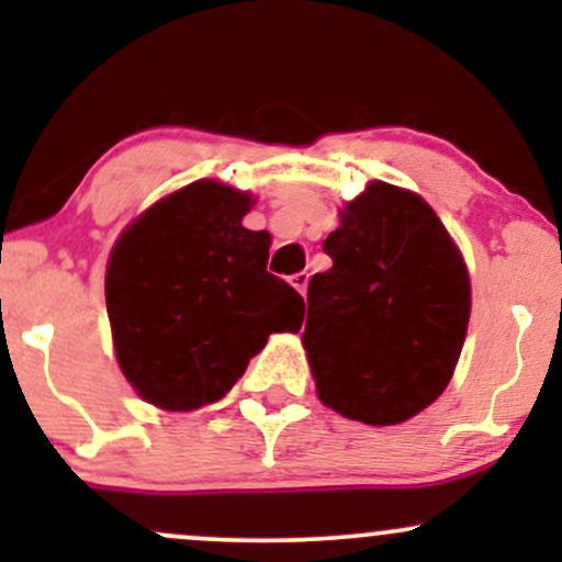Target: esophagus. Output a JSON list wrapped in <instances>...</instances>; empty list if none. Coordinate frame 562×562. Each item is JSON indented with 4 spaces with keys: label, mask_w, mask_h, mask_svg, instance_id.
I'll return each instance as SVG.
<instances>
[{
    "label": "esophagus",
    "mask_w": 562,
    "mask_h": 562,
    "mask_svg": "<svg viewBox=\"0 0 562 562\" xmlns=\"http://www.w3.org/2000/svg\"><path fill=\"white\" fill-rule=\"evenodd\" d=\"M290 285H293L295 290H299L301 295H306V288H308V274L306 272H299L290 277Z\"/></svg>",
    "instance_id": "esophagus-1"
}]
</instances>
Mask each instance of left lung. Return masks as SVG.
Returning <instances> with one entry per match:
<instances>
[{
  "label": "left lung",
  "mask_w": 562,
  "mask_h": 562,
  "mask_svg": "<svg viewBox=\"0 0 562 562\" xmlns=\"http://www.w3.org/2000/svg\"><path fill=\"white\" fill-rule=\"evenodd\" d=\"M303 330L317 396L367 425H398L441 396L470 319V277L436 211L385 182L340 211Z\"/></svg>",
  "instance_id": "obj_1"
}]
</instances>
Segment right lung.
<instances>
[{
	"label": "right lung",
	"instance_id": "right-lung-1",
	"mask_svg": "<svg viewBox=\"0 0 562 562\" xmlns=\"http://www.w3.org/2000/svg\"><path fill=\"white\" fill-rule=\"evenodd\" d=\"M254 198L200 179L132 222L105 274L115 359L145 402L214 404L272 333H299L303 299L267 272L269 232L243 227Z\"/></svg>",
	"mask_w": 562,
	"mask_h": 562
}]
</instances>
